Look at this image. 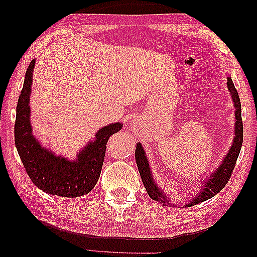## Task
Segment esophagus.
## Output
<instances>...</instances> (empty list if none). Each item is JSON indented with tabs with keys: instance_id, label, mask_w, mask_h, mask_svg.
I'll return each mask as SVG.
<instances>
[{
	"instance_id": "obj_1",
	"label": "esophagus",
	"mask_w": 257,
	"mask_h": 257,
	"mask_svg": "<svg viewBox=\"0 0 257 257\" xmlns=\"http://www.w3.org/2000/svg\"><path fill=\"white\" fill-rule=\"evenodd\" d=\"M134 130H136V131H140V130H141V124H136V125H134Z\"/></svg>"
}]
</instances>
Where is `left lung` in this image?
Segmentation results:
<instances>
[{
	"mask_svg": "<svg viewBox=\"0 0 257 257\" xmlns=\"http://www.w3.org/2000/svg\"><path fill=\"white\" fill-rule=\"evenodd\" d=\"M226 85H228V89L230 91L231 95H232L233 104L235 108L234 116H235V127H234V139L233 144L231 146L229 153L226 154V156L223 158V162L220 166L217 167V170L214 172V173L209 176V179L206 180V182L203 184L204 188L201 189L199 195L195 197L186 206H193L196 204H199L201 201H205L209 198H212L216 195V193L220 192L222 189H223L228 181L231 178V174L233 172V167L235 166V162H237V158L239 156V153H240L241 145H242V139H243V128H242V119H241V103L240 99H239L238 92L235 90L233 85L232 79L228 77V82H226ZM136 162L139 168V172H140L142 182H144V186L146 188L147 192L150 196L151 199L159 201V204L170 205L166 196L161 191L159 187L155 183V181L151 176L150 173V167L148 163V158L146 156V153L144 148H142L141 144H137V149H136Z\"/></svg>",
	"mask_w": 257,
	"mask_h": 257,
	"instance_id": "left-lung-1",
	"label": "left lung"
}]
</instances>
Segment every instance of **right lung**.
I'll list each match as a JSON object with an SVG mask.
<instances>
[{"label": "right lung", "instance_id": "right-lung-1", "mask_svg": "<svg viewBox=\"0 0 257 257\" xmlns=\"http://www.w3.org/2000/svg\"><path fill=\"white\" fill-rule=\"evenodd\" d=\"M34 67L35 59L26 70L23 90L17 103L15 144L20 159L32 182L44 192L68 198L86 195L100 178L109 138L119 132L123 125L113 123L100 128L95 134V140L90 141L76 155V161L56 156L49 149L41 147L32 134L29 108Z\"/></svg>", "mask_w": 257, "mask_h": 257}]
</instances>
